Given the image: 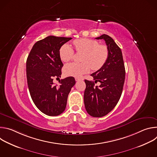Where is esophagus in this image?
I'll return each instance as SVG.
<instances>
[{"mask_svg": "<svg viewBox=\"0 0 157 157\" xmlns=\"http://www.w3.org/2000/svg\"><path fill=\"white\" fill-rule=\"evenodd\" d=\"M84 79L83 78H75V80L76 81H82Z\"/></svg>", "mask_w": 157, "mask_h": 157, "instance_id": "34e87169", "label": "esophagus"}]
</instances>
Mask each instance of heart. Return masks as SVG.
Returning a JSON list of instances; mask_svg holds the SVG:
<instances>
[{
    "label": "heart",
    "instance_id": "heart-1",
    "mask_svg": "<svg viewBox=\"0 0 157 157\" xmlns=\"http://www.w3.org/2000/svg\"><path fill=\"white\" fill-rule=\"evenodd\" d=\"M73 44L78 53H84L81 57L82 62L66 64L63 68L66 76L81 77L90 71L91 68L94 71L101 69L107 60L109 51L107 47L99 44L96 40L80 38L75 40ZM74 55L73 49L68 44H63L59 48V55L63 62L71 61Z\"/></svg>",
    "mask_w": 157,
    "mask_h": 157
}]
</instances>
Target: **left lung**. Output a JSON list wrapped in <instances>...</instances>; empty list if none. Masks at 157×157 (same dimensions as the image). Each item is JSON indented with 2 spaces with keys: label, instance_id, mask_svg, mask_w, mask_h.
<instances>
[{
  "label": "left lung",
  "instance_id": "1",
  "mask_svg": "<svg viewBox=\"0 0 157 157\" xmlns=\"http://www.w3.org/2000/svg\"><path fill=\"white\" fill-rule=\"evenodd\" d=\"M104 40L109 51L107 61L101 69L91 75L94 81L85 79L84 102L87 113L93 117L107 115L119 102L125 81V70L122 53L114 40L104 34L96 38ZM99 82L100 86H94Z\"/></svg>",
  "mask_w": 157,
  "mask_h": 157
}]
</instances>
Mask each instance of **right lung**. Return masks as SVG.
I'll use <instances>...</instances> for the list:
<instances>
[{"instance_id": "add662e5", "label": "right lung", "mask_w": 157, "mask_h": 157, "mask_svg": "<svg viewBox=\"0 0 157 157\" xmlns=\"http://www.w3.org/2000/svg\"><path fill=\"white\" fill-rule=\"evenodd\" d=\"M71 38L48 36L36 42L27 59L26 71L31 98L44 114L56 116L65 110L68 94L76 81L73 77L59 80L63 64L59 55L60 47Z\"/></svg>"}]
</instances>
